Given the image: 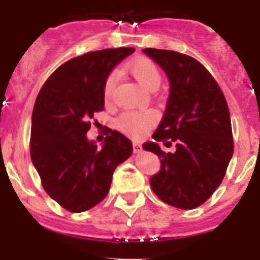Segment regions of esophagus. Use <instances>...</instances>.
<instances>
[{
  "instance_id": "obj_1",
  "label": "esophagus",
  "mask_w": 260,
  "mask_h": 260,
  "mask_svg": "<svg viewBox=\"0 0 260 260\" xmlns=\"http://www.w3.org/2000/svg\"><path fill=\"white\" fill-rule=\"evenodd\" d=\"M141 149H142V147H141L140 142H133V151H135V153H138V152H141Z\"/></svg>"
}]
</instances>
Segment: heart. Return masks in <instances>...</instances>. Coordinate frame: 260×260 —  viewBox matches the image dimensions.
Segmentation results:
<instances>
[{
  "instance_id": "b5f03b06",
  "label": "heart",
  "mask_w": 260,
  "mask_h": 260,
  "mask_svg": "<svg viewBox=\"0 0 260 260\" xmlns=\"http://www.w3.org/2000/svg\"><path fill=\"white\" fill-rule=\"evenodd\" d=\"M125 68L147 90H156L161 84V72L157 65L147 57H137ZM115 85H117V74L111 73L107 77L103 86V96L106 102H109L113 96ZM154 120H156V115L152 111L124 112L119 115L117 124L120 129L129 135L141 136L153 124Z\"/></svg>"
}]
</instances>
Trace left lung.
I'll list each match as a JSON object with an SVG mask.
<instances>
[{
  "label": "left lung",
  "mask_w": 260,
  "mask_h": 260,
  "mask_svg": "<svg viewBox=\"0 0 260 260\" xmlns=\"http://www.w3.org/2000/svg\"><path fill=\"white\" fill-rule=\"evenodd\" d=\"M166 73L170 94L164 117L143 148L161 161L151 188L164 203L190 210L219 187L234 152L232 122L221 89L203 64L176 51L145 49ZM174 143V152L159 147Z\"/></svg>",
  "instance_id": "left-lung-1"
}]
</instances>
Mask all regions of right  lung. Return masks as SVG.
<instances>
[{
  "label": "right lung",
  "mask_w": 260,
  "mask_h": 260,
  "mask_svg": "<svg viewBox=\"0 0 260 260\" xmlns=\"http://www.w3.org/2000/svg\"><path fill=\"white\" fill-rule=\"evenodd\" d=\"M133 48L86 52L60 65L41 88L31 119V159L52 200L72 212L101 203L111 188L115 167L132 154V142L109 131L102 148L86 132L103 111V86Z\"/></svg>",
  "instance_id": "1"
}]
</instances>
